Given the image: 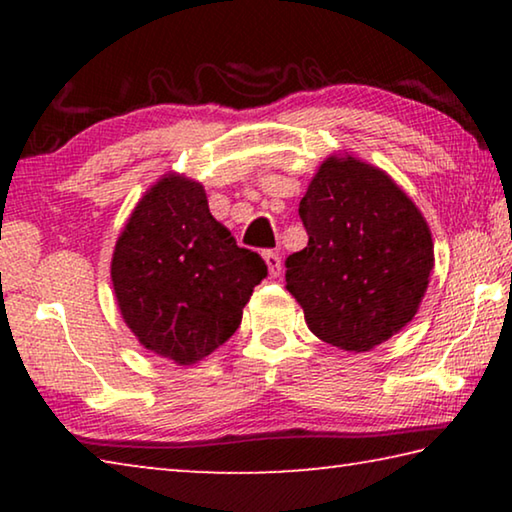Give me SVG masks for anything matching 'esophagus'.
Returning a JSON list of instances; mask_svg holds the SVG:
<instances>
[{"label": "esophagus", "mask_w": 512, "mask_h": 512, "mask_svg": "<svg viewBox=\"0 0 512 512\" xmlns=\"http://www.w3.org/2000/svg\"><path fill=\"white\" fill-rule=\"evenodd\" d=\"M264 259H266V266H268V273L273 277H277L282 273V259L280 253H275V250H264Z\"/></svg>", "instance_id": "1"}]
</instances>
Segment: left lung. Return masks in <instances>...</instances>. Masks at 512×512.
Segmentation results:
<instances>
[{"mask_svg": "<svg viewBox=\"0 0 512 512\" xmlns=\"http://www.w3.org/2000/svg\"><path fill=\"white\" fill-rule=\"evenodd\" d=\"M309 241L287 257V289L320 341L366 352L409 323L433 268L429 225L381 169L329 158L302 196Z\"/></svg>", "mask_w": 512, "mask_h": 512, "instance_id": "obj_1", "label": "left lung"}]
</instances>
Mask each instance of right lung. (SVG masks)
Wrapping results in <instances>:
<instances>
[{"instance_id": "right-lung-1", "label": "right lung", "mask_w": 512, "mask_h": 512, "mask_svg": "<svg viewBox=\"0 0 512 512\" xmlns=\"http://www.w3.org/2000/svg\"><path fill=\"white\" fill-rule=\"evenodd\" d=\"M110 273L144 348L189 366L237 332L268 266L214 219L203 185L169 176L137 203Z\"/></svg>"}]
</instances>
